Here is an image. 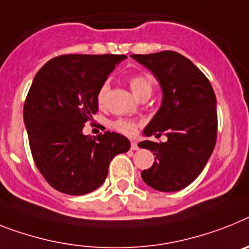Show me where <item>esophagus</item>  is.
<instances>
[{
    "label": "esophagus",
    "instance_id": "esophagus-1",
    "mask_svg": "<svg viewBox=\"0 0 249 249\" xmlns=\"http://www.w3.org/2000/svg\"><path fill=\"white\" fill-rule=\"evenodd\" d=\"M130 148H131V150H137V149H139V148H138V143L137 142H131V145H130Z\"/></svg>",
    "mask_w": 249,
    "mask_h": 249
}]
</instances>
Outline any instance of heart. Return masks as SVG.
<instances>
[{
	"instance_id": "heart-1",
	"label": "heart",
	"mask_w": 249,
	"mask_h": 249,
	"mask_svg": "<svg viewBox=\"0 0 249 249\" xmlns=\"http://www.w3.org/2000/svg\"><path fill=\"white\" fill-rule=\"evenodd\" d=\"M129 85H130V89L133 91L137 97H139L143 93H152V89H153V86H152V82H150V79L145 76H134L131 77L129 79ZM107 92H108V85L107 83H104V85L100 87L99 92H97V102H99V105L102 106L105 104L106 97H107ZM115 129L120 133H124V134L131 135L135 133V124L134 123H131V121L128 120H123V119H119V120L114 121V124H112Z\"/></svg>"
}]
</instances>
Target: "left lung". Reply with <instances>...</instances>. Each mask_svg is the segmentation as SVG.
Instances as JSON below:
<instances>
[{"mask_svg": "<svg viewBox=\"0 0 249 249\" xmlns=\"http://www.w3.org/2000/svg\"><path fill=\"white\" fill-rule=\"evenodd\" d=\"M130 57L152 72L162 89L160 108L143 135H167L164 143L138 144L156 156L153 166L142 172V178L157 191L185 189L201 173L214 150L218 128L214 89L204 73L176 52Z\"/></svg>", "mask_w": 249, "mask_h": 249, "instance_id": "left-lung-1", "label": "left lung"}]
</instances>
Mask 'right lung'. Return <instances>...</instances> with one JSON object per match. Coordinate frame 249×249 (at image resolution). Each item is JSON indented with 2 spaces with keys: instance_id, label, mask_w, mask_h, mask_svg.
<instances>
[{
  "instance_id": "right-lung-1",
  "label": "right lung",
  "mask_w": 249,
  "mask_h": 249,
  "mask_svg": "<svg viewBox=\"0 0 249 249\" xmlns=\"http://www.w3.org/2000/svg\"><path fill=\"white\" fill-rule=\"evenodd\" d=\"M126 55L68 54L50 59L35 74L24 105V123L37 170L52 187L85 195L104 183L116 154L130 142L115 131L82 133L99 110L97 92Z\"/></svg>"
}]
</instances>
